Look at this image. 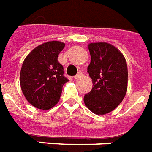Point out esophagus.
<instances>
[{
	"label": "esophagus",
	"instance_id": "34e87169",
	"mask_svg": "<svg viewBox=\"0 0 152 152\" xmlns=\"http://www.w3.org/2000/svg\"><path fill=\"white\" fill-rule=\"evenodd\" d=\"M82 76H83V75H82V72H78V74H77L76 76H74V79L75 80L80 79V78H81Z\"/></svg>",
	"mask_w": 152,
	"mask_h": 152
}]
</instances>
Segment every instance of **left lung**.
<instances>
[{"label": "left lung", "mask_w": 152, "mask_h": 152, "mask_svg": "<svg viewBox=\"0 0 152 152\" xmlns=\"http://www.w3.org/2000/svg\"><path fill=\"white\" fill-rule=\"evenodd\" d=\"M91 62L88 72L93 88L84 96L86 107L97 115H104L116 109L127 91L128 71L124 56L107 42L88 45Z\"/></svg>", "instance_id": "obj_1"}]
</instances>
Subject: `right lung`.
I'll return each mask as SVG.
<instances>
[{
  "mask_svg": "<svg viewBox=\"0 0 152 152\" xmlns=\"http://www.w3.org/2000/svg\"><path fill=\"white\" fill-rule=\"evenodd\" d=\"M65 47L64 42L50 41L30 51L22 64L20 85L30 104L48 110L59 101L63 86L68 80L58 56Z\"/></svg>",
  "mask_w": 152,
  "mask_h": 152,
  "instance_id": "right-lung-1",
  "label": "right lung"
}]
</instances>
